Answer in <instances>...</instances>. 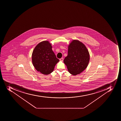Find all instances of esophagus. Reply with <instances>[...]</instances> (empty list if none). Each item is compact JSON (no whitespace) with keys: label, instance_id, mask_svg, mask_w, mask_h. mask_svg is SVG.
Instances as JSON below:
<instances>
[{"label":"esophagus","instance_id":"obj_1","mask_svg":"<svg viewBox=\"0 0 121 121\" xmlns=\"http://www.w3.org/2000/svg\"><path fill=\"white\" fill-rule=\"evenodd\" d=\"M63 60H64V59H63V57L60 58V61H62V62L63 61Z\"/></svg>","mask_w":121,"mask_h":121}]
</instances>
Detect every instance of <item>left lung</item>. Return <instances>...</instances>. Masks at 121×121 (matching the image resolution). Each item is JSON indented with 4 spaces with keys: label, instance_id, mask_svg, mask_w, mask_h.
Returning a JSON list of instances; mask_svg holds the SVG:
<instances>
[{
    "label": "left lung",
    "instance_id": "1",
    "mask_svg": "<svg viewBox=\"0 0 121 121\" xmlns=\"http://www.w3.org/2000/svg\"><path fill=\"white\" fill-rule=\"evenodd\" d=\"M89 60V53L85 45L79 40H72L64 60L69 72L74 76L79 74L86 69Z\"/></svg>",
    "mask_w": 121,
    "mask_h": 121
}]
</instances>
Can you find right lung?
I'll list each match as a JSON object with an SVG mask.
<instances>
[{
  "label": "right lung",
  "mask_w": 121,
  "mask_h": 121,
  "mask_svg": "<svg viewBox=\"0 0 121 121\" xmlns=\"http://www.w3.org/2000/svg\"><path fill=\"white\" fill-rule=\"evenodd\" d=\"M52 48L51 43L45 40L39 43L32 52L33 65L36 70L44 75L52 73L56 65L59 61Z\"/></svg>",
  "instance_id": "1"
}]
</instances>
